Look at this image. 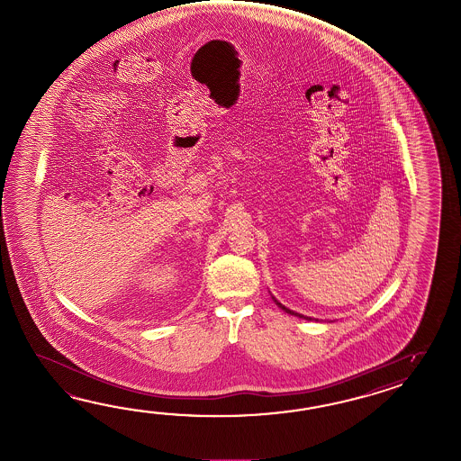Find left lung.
<instances>
[{"instance_id":"left-lung-1","label":"left lung","mask_w":461,"mask_h":461,"mask_svg":"<svg viewBox=\"0 0 461 461\" xmlns=\"http://www.w3.org/2000/svg\"><path fill=\"white\" fill-rule=\"evenodd\" d=\"M272 298H274V296H272ZM274 302L275 303L278 304V306H280V308H282V310H284V312H286V313L288 314H294V316H298V318H303V320H312V318H308V316H303V314L294 313V310H288V308H286V306H284V304L278 303V300H275V298Z\"/></svg>"}]
</instances>
